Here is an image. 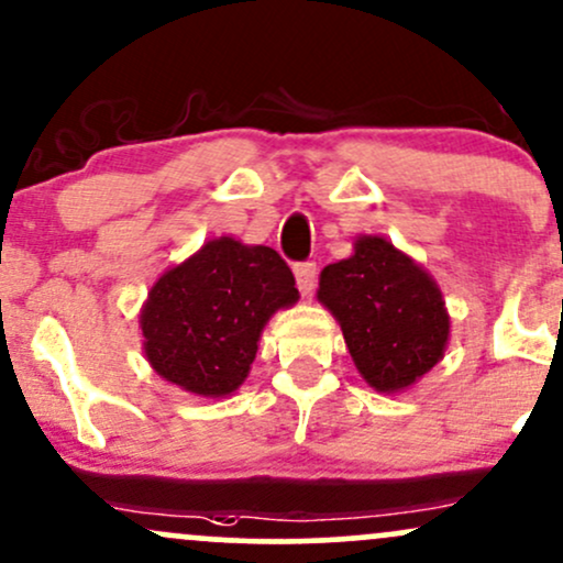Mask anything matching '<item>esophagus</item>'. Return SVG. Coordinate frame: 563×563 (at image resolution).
<instances>
[{"mask_svg": "<svg viewBox=\"0 0 563 563\" xmlns=\"http://www.w3.org/2000/svg\"><path fill=\"white\" fill-rule=\"evenodd\" d=\"M296 272V286H299L301 294H312L314 288V280H318V267H314V262H301L294 267Z\"/></svg>", "mask_w": 563, "mask_h": 563, "instance_id": "34e87169", "label": "esophagus"}]
</instances>
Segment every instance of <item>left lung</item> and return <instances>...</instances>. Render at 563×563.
Wrapping results in <instances>:
<instances>
[{"label": "left lung", "mask_w": 563, "mask_h": 563, "mask_svg": "<svg viewBox=\"0 0 563 563\" xmlns=\"http://www.w3.org/2000/svg\"><path fill=\"white\" fill-rule=\"evenodd\" d=\"M318 299L333 312L363 379L379 393L413 385L443 357L449 314L432 277L385 238L320 272Z\"/></svg>", "instance_id": "left-lung-1"}]
</instances>
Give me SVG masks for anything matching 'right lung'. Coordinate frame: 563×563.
<instances>
[{
    "label": "right lung",
    "mask_w": 563,
    "mask_h": 563,
    "mask_svg": "<svg viewBox=\"0 0 563 563\" xmlns=\"http://www.w3.org/2000/svg\"><path fill=\"white\" fill-rule=\"evenodd\" d=\"M299 299L267 245L219 238L154 283L141 312L152 368L181 390L221 398L243 385L269 314Z\"/></svg>",
    "instance_id": "1"
}]
</instances>
